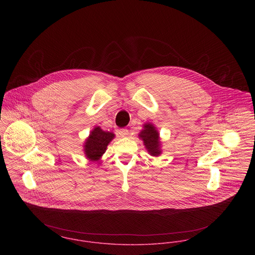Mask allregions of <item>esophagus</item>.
Here are the masks:
<instances>
[{
  "label": "esophagus",
  "instance_id": "1",
  "mask_svg": "<svg viewBox=\"0 0 255 255\" xmlns=\"http://www.w3.org/2000/svg\"><path fill=\"white\" fill-rule=\"evenodd\" d=\"M119 134L122 136V137H125V136H127L128 134V130L127 128H122V129H120L119 130Z\"/></svg>",
  "mask_w": 255,
  "mask_h": 255
}]
</instances>
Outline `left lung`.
Returning <instances> with one entry per match:
<instances>
[{
    "label": "left lung",
    "mask_w": 255,
    "mask_h": 255,
    "mask_svg": "<svg viewBox=\"0 0 255 255\" xmlns=\"http://www.w3.org/2000/svg\"><path fill=\"white\" fill-rule=\"evenodd\" d=\"M139 137L144 141V145L150 154L157 156L160 153L159 136L152 124L144 126V129L140 132Z\"/></svg>",
    "instance_id": "left-lung-1"
}]
</instances>
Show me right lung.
Segmentation results:
<instances>
[{
	"label": "right lung",
	"mask_w": 255,
	"mask_h": 255,
	"mask_svg": "<svg viewBox=\"0 0 255 255\" xmlns=\"http://www.w3.org/2000/svg\"><path fill=\"white\" fill-rule=\"evenodd\" d=\"M114 138L112 132L104 131L100 127L95 128L85 143V153L91 160L97 161L106 151L107 145Z\"/></svg>",
	"instance_id": "1"
}]
</instances>
